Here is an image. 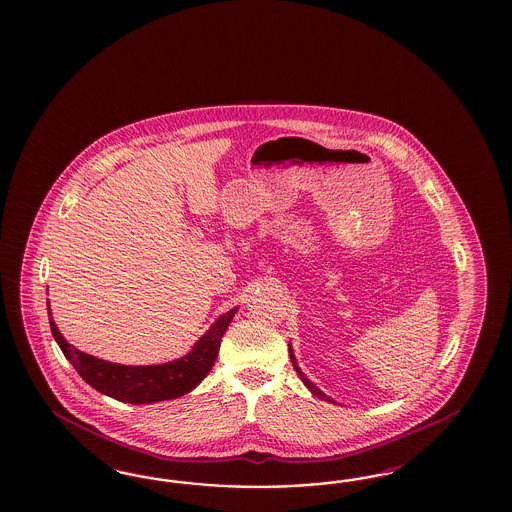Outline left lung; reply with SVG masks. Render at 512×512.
Wrapping results in <instances>:
<instances>
[{
  "mask_svg": "<svg viewBox=\"0 0 512 512\" xmlns=\"http://www.w3.org/2000/svg\"><path fill=\"white\" fill-rule=\"evenodd\" d=\"M289 353H291V360H293V366H295V370H296V373H298V377H300V379H302V383H304V385H306V387L310 388L311 392H313V394H315V396H317V398H323V400H326V402L334 403V400H330V398H328V396H325V394H323V392H321V390H319V388L315 387V385H313V383H311L310 379H308V377H306V375H304V373H302V370H300V368H298V366H296L295 355H293V351H291V347H289Z\"/></svg>",
  "mask_w": 512,
  "mask_h": 512,
  "instance_id": "8db88e82",
  "label": "left lung"
}]
</instances>
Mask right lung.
<instances>
[{"instance_id": "obj_1", "label": "right lung", "mask_w": 512, "mask_h": 512, "mask_svg": "<svg viewBox=\"0 0 512 512\" xmlns=\"http://www.w3.org/2000/svg\"><path fill=\"white\" fill-rule=\"evenodd\" d=\"M234 313L236 308L221 315L195 343L189 355L157 366H124L86 355L63 340L58 326L50 317V306L48 321L52 336L58 341L63 355L90 387L118 402L155 403L180 398L201 383L216 362L219 343L227 326L233 321Z\"/></svg>"}]
</instances>
